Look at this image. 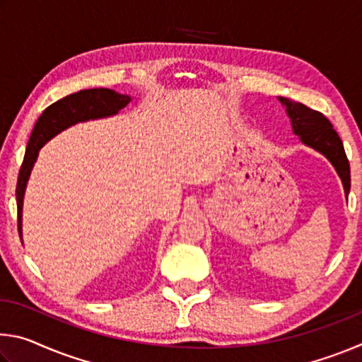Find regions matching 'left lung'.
<instances>
[{"label": "left lung", "mask_w": 362, "mask_h": 362, "mask_svg": "<svg viewBox=\"0 0 362 362\" xmlns=\"http://www.w3.org/2000/svg\"><path fill=\"white\" fill-rule=\"evenodd\" d=\"M278 100L284 107L286 115L289 116L292 132L298 136L303 145L327 158V161L332 164L335 173L340 177L345 196H348L351 187L350 163H348L339 134L335 132L330 121L322 113L300 102H293L286 97H278Z\"/></svg>", "instance_id": "obj_1"}]
</instances>
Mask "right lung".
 <instances>
[{
  "label": "right lung",
  "mask_w": 362,
  "mask_h": 362,
  "mask_svg": "<svg viewBox=\"0 0 362 362\" xmlns=\"http://www.w3.org/2000/svg\"><path fill=\"white\" fill-rule=\"evenodd\" d=\"M131 95L118 94L116 90L107 88L84 89L79 90V93L64 97V99L52 103V105H49L45 112H42V115L40 116L33 127L32 136H30L25 156H23V163L19 170V179H17L16 199L21 241L23 196H25L27 183L36 159H38L40 150L52 137H56L57 134L78 124V122L110 118V116L118 115L122 108L127 107V103H131Z\"/></svg>",
  "instance_id": "right-lung-1"
}]
</instances>
